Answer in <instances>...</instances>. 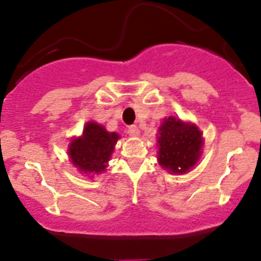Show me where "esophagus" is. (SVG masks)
Instances as JSON below:
<instances>
[{"label": "esophagus", "mask_w": 261, "mask_h": 261, "mask_svg": "<svg viewBox=\"0 0 261 261\" xmlns=\"http://www.w3.org/2000/svg\"><path fill=\"white\" fill-rule=\"evenodd\" d=\"M127 133L130 134L131 136H135V137L140 135V130H139V127H137L136 125H131V126H128Z\"/></svg>", "instance_id": "1"}]
</instances>
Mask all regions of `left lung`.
<instances>
[{"label":"left lung","instance_id":"obj_1","mask_svg":"<svg viewBox=\"0 0 261 261\" xmlns=\"http://www.w3.org/2000/svg\"><path fill=\"white\" fill-rule=\"evenodd\" d=\"M157 142V160L170 173L188 172L202 154L203 137L199 128L174 116L163 120Z\"/></svg>","mask_w":261,"mask_h":261}]
</instances>
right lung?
I'll return each instance as SVG.
<instances>
[{
    "instance_id": "add662e5",
    "label": "right lung",
    "mask_w": 261,
    "mask_h": 261,
    "mask_svg": "<svg viewBox=\"0 0 261 261\" xmlns=\"http://www.w3.org/2000/svg\"><path fill=\"white\" fill-rule=\"evenodd\" d=\"M119 139V134L109 133L102 125L89 121L84 126L83 135L70 141L68 154L80 172L88 176L99 174L108 167Z\"/></svg>"
}]
</instances>
